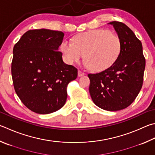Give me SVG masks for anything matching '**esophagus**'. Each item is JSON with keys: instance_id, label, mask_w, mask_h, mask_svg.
<instances>
[{"instance_id": "34e87169", "label": "esophagus", "mask_w": 155, "mask_h": 155, "mask_svg": "<svg viewBox=\"0 0 155 155\" xmlns=\"http://www.w3.org/2000/svg\"><path fill=\"white\" fill-rule=\"evenodd\" d=\"M85 74V73H84L82 71H81V70H78V77H82V76H84Z\"/></svg>"}]
</instances>
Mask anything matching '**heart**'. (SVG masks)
<instances>
[{
  "label": "heart",
  "instance_id": "b5f03b06",
  "mask_svg": "<svg viewBox=\"0 0 155 155\" xmlns=\"http://www.w3.org/2000/svg\"><path fill=\"white\" fill-rule=\"evenodd\" d=\"M60 50L70 64L79 63L84 55L87 68L104 71L113 65L121 51L119 36L108 30L95 29L76 35L72 42L64 40Z\"/></svg>",
  "mask_w": 155,
  "mask_h": 155
}]
</instances>
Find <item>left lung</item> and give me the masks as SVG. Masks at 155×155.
Here are the masks:
<instances>
[{
	"label": "left lung",
	"instance_id": "8db88e82",
	"mask_svg": "<svg viewBox=\"0 0 155 155\" xmlns=\"http://www.w3.org/2000/svg\"><path fill=\"white\" fill-rule=\"evenodd\" d=\"M113 26L121 41V51L113 65L97 74H89V93L94 104L108 111L128 107L141 90L146 60L142 45L125 24L108 23Z\"/></svg>",
	"mask_w": 155,
	"mask_h": 155
}]
</instances>
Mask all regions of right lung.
Returning a JSON list of instances; mask_svg holds the SVG:
<instances>
[{
  "label": "right lung",
  "instance_id": "right-lung-1",
  "mask_svg": "<svg viewBox=\"0 0 155 155\" xmlns=\"http://www.w3.org/2000/svg\"><path fill=\"white\" fill-rule=\"evenodd\" d=\"M64 36L61 31L30 30L13 47L14 89L21 102L36 113L49 114L62 108L67 85L77 77V69L64 63L58 50Z\"/></svg>",
  "mask_w": 155,
  "mask_h": 155
}]
</instances>
